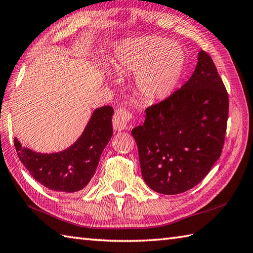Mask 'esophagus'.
<instances>
[{"mask_svg":"<svg viewBox=\"0 0 253 253\" xmlns=\"http://www.w3.org/2000/svg\"><path fill=\"white\" fill-rule=\"evenodd\" d=\"M133 119V113L126 107H120L116 110L113 116V127L117 131L126 130L127 125Z\"/></svg>","mask_w":253,"mask_h":253,"instance_id":"obj_1","label":"esophagus"}]
</instances>
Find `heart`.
Listing matches in <instances>:
<instances>
[{"label":"heart","mask_w":253,"mask_h":253,"mask_svg":"<svg viewBox=\"0 0 253 253\" xmlns=\"http://www.w3.org/2000/svg\"><path fill=\"white\" fill-rule=\"evenodd\" d=\"M118 65L135 71L136 87L150 101L174 91L183 77L186 54L182 46L159 36H145L127 42L118 49Z\"/></svg>","instance_id":"obj_1"}]
</instances>
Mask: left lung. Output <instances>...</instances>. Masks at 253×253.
<instances>
[{"mask_svg": "<svg viewBox=\"0 0 253 253\" xmlns=\"http://www.w3.org/2000/svg\"><path fill=\"white\" fill-rule=\"evenodd\" d=\"M229 98L211 57L199 51L188 82L145 109L132 130L144 182L154 192L184 193L201 183L220 157Z\"/></svg>", "mask_w": 253, "mask_h": 253, "instance_id": "1", "label": "left lung"}]
</instances>
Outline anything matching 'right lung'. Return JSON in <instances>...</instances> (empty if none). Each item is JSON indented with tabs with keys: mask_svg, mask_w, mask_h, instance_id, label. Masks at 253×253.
Masks as SVG:
<instances>
[{
	"mask_svg": "<svg viewBox=\"0 0 253 253\" xmlns=\"http://www.w3.org/2000/svg\"><path fill=\"white\" fill-rule=\"evenodd\" d=\"M112 114L110 106L97 109L77 142L58 153H36L22 147L17 139H14L18 159L45 187L64 193L82 190L91 179L102 151L111 139Z\"/></svg>",
	"mask_w": 253,
	"mask_h": 253,
	"instance_id": "obj_1",
	"label": "right lung"
}]
</instances>
